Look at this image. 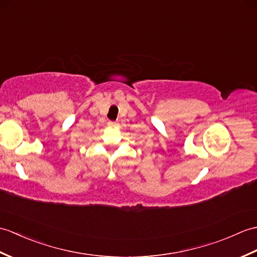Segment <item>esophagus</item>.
<instances>
[{
	"instance_id": "obj_1",
	"label": "esophagus",
	"mask_w": 257,
	"mask_h": 257,
	"mask_svg": "<svg viewBox=\"0 0 257 257\" xmlns=\"http://www.w3.org/2000/svg\"><path fill=\"white\" fill-rule=\"evenodd\" d=\"M107 124H108V126L109 127H112V128H114V127H117L118 126V123L116 122V121H108V122H107Z\"/></svg>"
}]
</instances>
